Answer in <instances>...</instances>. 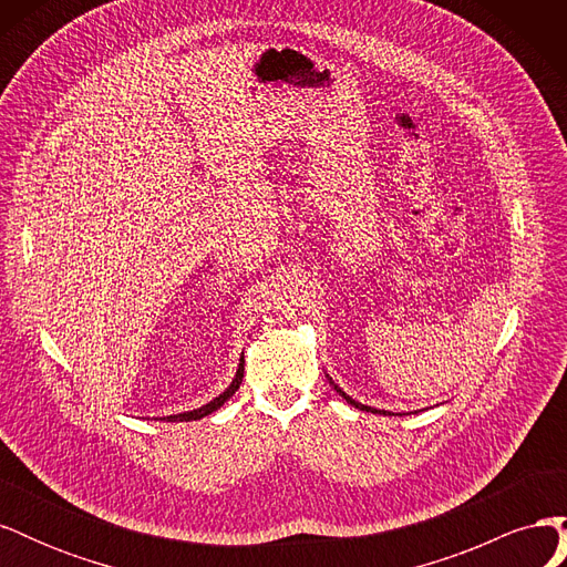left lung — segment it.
Returning <instances> with one entry per match:
<instances>
[{"label":"left lung","instance_id":"obj_1","mask_svg":"<svg viewBox=\"0 0 567 567\" xmlns=\"http://www.w3.org/2000/svg\"><path fill=\"white\" fill-rule=\"evenodd\" d=\"M326 379H329V383H331V385L336 388V392L340 394V398H342V400H346L348 404H352L354 409H362V411H371V414H388V411H381V409H373V406H367V404H362V402H357V400H352L348 392H342V390H340V388H338V385H336V383L331 381V375H326Z\"/></svg>","mask_w":567,"mask_h":567}]
</instances>
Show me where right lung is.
Instances as JSON below:
<instances>
[{"label": "right lung", "instance_id": "obj_1", "mask_svg": "<svg viewBox=\"0 0 567 567\" xmlns=\"http://www.w3.org/2000/svg\"><path fill=\"white\" fill-rule=\"evenodd\" d=\"M241 381H244V357H241V362H238V369H236L234 381L229 383V388H227L225 392L217 394V398H215L213 402L203 404V406H198V409H194V411H184V414H173V416H167V421H198V419H203V416L213 414L215 409H219L221 404H225V402L231 398V394L238 390V385H241Z\"/></svg>", "mask_w": 567, "mask_h": 567}]
</instances>
